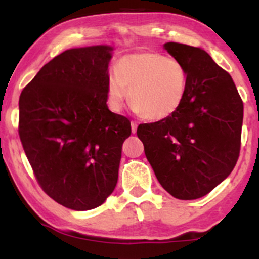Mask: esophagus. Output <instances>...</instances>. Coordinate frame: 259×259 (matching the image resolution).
Wrapping results in <instances>:
<instances>
[{"label": "esophagus", "mask_w": 259, "mask_h": 259, "mask_svg": "<svg viewBox=\"0 0 259 259\" xmlns=\"http://www.w3.org/2000/svg\"><path fill=\"white\" fill-rule=\"evenodd\" d=\"M136 130H138V123L136 121H132V133L136 134Z\"/></svg>", "instance_id": "obj_1"}]
</instances>
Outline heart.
I'll return each instance as SVG.
<instances>
[{"label":"heart","instance_id":"heart-1","mask_svg":"<svg viewBox=\"0 0 259 259\" xmlns=\"http://www.w3.org/2000/svg\"><path fill=\"white\" fill-rule=\"evenodd\" d=\"M127 89L134 112L148 120L167 119L185 101L189 73L180 61L162 53H130L118 61L109 75L107 99L113 112L123 108Z\"/></svg>","mask_w":259,"mask_h":259}]
</instances>
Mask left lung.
Segmentation results:
<instances>
[{
    "label": "left lung",
    "mask_w": 259,
    "mask_h": 259,
    "mask_svg": "<svg viewBox=\"0 0 259 259\" xmlns=\"http://www.w3.org/2000/svg\"><path fill=\"white\" fill-rule=\"evenodd\" d=\"M163 47L189 73L185 101L167 119L140 124L136 134L163 189L179 200H196L227 179L236 164L242 100L230 74L204 50L178 42Z\"/></svg>",
    "instance_id": "left-lung-1"
}]
</instances>
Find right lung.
Wrapping results in <instances>:
<instances>
[{"instance_id":"1","label":"right lung","mask_w":259,"mask_h":259,"mask_svg":"<svg viewBox=\"0 0 259 259\" xmlns=\"http://www.w3.org/2000/svg\"><path fill=\"white\" fill-rule=\"evenodd\" d=\"M108 45L76 47L45 64L19 97V136L41 187L62 206H101L118 181L127 118L107 106Z\"/></svg>"}]
</instances>
